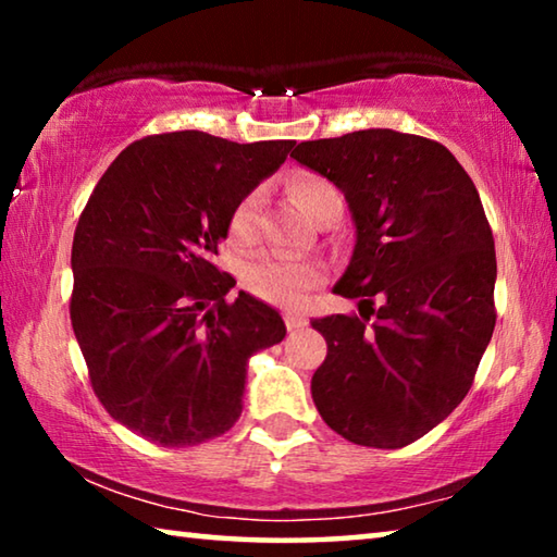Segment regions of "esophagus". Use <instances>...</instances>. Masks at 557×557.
I'll return each mask as SVG.
<instances>
[{
	"instance_id": "34e87169",
	"label": "esophagus",
	"mask_w": 557,
	"mask_h": 557,
	"mask_svg": "<svg viewBox=\"0 0 557 557\" xmlns=\"http://www.w3.org/2000/svg\"><path fill=\"white\" fill-rule=\"evenodd\" d=\"M285 324H287L289 332H301V329H305L309 322L301 314L289 312V314H285Z\"/></svg>"
}]
</instances>
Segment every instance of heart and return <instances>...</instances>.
<instances>
[{
  "mask_svg": "<svg viewBox=\"0 0 557 557\" xmlns=\"http://www.w3.org/2000/svg\"><path fill=\"white\" fill-rule=\"evenodd\" d=\"M287 191L301 211H305L309 219H319L324 211L332 209V206L342 203V194L338 188L326 182L324 176L317 174H299L289 182ZM260 206V194L252 191L245 196V199L235 206L231 215V235L235 240H248L256 228V215ZM317 280V268L307 265V262L289 260V258H277V256H262L248 262L243 270V282L252 295L260 299L272 301V305L280 307H297L305 301L309 287L314 285Z\"/></svg>",
  "mask_w": 557,
  "mask_h": 557,
  "instance_id": "obj_1",
  "label": "heart"
}]
</instances>
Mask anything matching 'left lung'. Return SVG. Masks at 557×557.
Returning <instances> with one entry per match:
<instances>
[{
	"label": "left lung",
	"mask_w": 557,
	"mask_h": 557,
	"mask_svg": "<svg viewBox=\"0 0 557 557\" xmlns=\"http://www.w3.org/2000/svg\"><path fill=\"white\" fill-rule=\"evenodd\" d=\"M289 157L342 188L351 211L336 295L381 299L369 314L312 322L326 338L317 410L354 445H410L465 400L494 334L496 250L476 186L447 147L395 129L312 139Z\"/></svg>",
	"instance_id": "obj_1"
}]
</instances>
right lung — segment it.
<instances>
[{
    "label": "right lung",
    "mask_w": 557,
    "mask_h": 557,
    "mask_svg": "<svg viewBox=\"0 0 557 557\" xmlns=\"http://www.w3.org/2000/svg\"><path fill=\"white\" fill-rule=\"evenodd\" d=\"M292 139L238 145L199 129L129 145L73 235L71 324L92 391L120 425L162 447L223 435L243 412L250 356L280 344L277 309L215 268L245 196Z\"/></svg>",
    "instance_id": "1"
}]
</instances>
